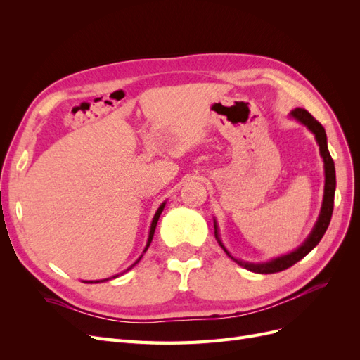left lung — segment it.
<instances>
[{
  "label": "left lung",
  "mask_w": 360,
  "mask_h": 360,
  "mask_svg": "<svg viewBox=\"0 0 360 360\" xmlns=\"http://www.w3.org/2000/svg\"><path fill=\"white\" fill-rule=\"evenodd\" d=\"M291 115L294 118H297L300 123H303L311 130V132L315 135V139H317L319 146H320V153H321L323 160H324V174H326L324 200H323L321 213H320L317 224H315V226H314L312 233L307 238V242H304L299 249H296L294 252H291L288 255L279 257L276 259H271V261H269V263H264V264H249V263H243V261H240V259L233 258L230 254H228V250L224 248V245L221 243L219 237H217V228H216V224H214L216 238H217V242H219V245L224 248L225 252L230 255L237 264H240L242 267H245L250 271H255V274H276V271H282V270L291 267L292 264H296L297 261H300L303 257H307L311 252V250L320 243L321 237L324 236L326 230H328V226H329L330 219H332L333 201H335V188H336V176H335V163H333V159L329 153L328 138H326L324 127L307 110H303V108H296V110H292Z\"/></svg>",
  "instance_id": "8db88e82"
}]
</instances>
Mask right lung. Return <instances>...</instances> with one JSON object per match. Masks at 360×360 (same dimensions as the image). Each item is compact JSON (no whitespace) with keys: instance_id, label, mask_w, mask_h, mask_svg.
I'll return each instance as SVG.
<instances>
[{"instance_id":"add662e5","label":"right lung","mask_w":360,"mask_h":360,"mask_svg":"<svg viewBox=\"0 0 360 360\" xmlns=\"http://www.w3.org/2000/svg\"><path fill=\"white\" fill-rule=\"evenodd\" d=\"M163 207H165V202H163L159 209H158V212H156V214H155V217H153V222H151V228H150V236H148V242H147V246H146V250H147V248L150 246V243H151V238H153V234H155V230H156V225H158V221H159V216H160V213H162V210H163ZM144 250V252H146ZM143 257V255H141ZM141 257H139V259H141ZM138 259V261H139ZM136 261V263H138ZM135 263V264H136ZM103 281H108V279H103ZM96 282H99V281H96Z\"/></svg>"}]
</instances>
